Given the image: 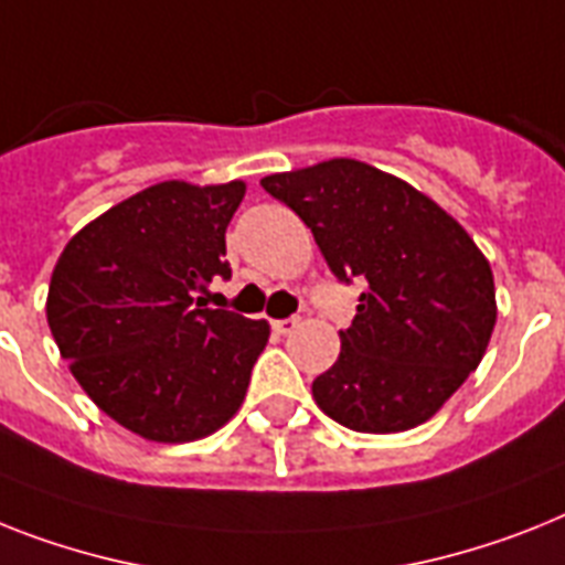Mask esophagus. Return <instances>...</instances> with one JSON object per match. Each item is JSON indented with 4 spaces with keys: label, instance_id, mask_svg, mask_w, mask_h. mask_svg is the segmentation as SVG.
<instances>
[{
    "label": "esophagus",
    "instance_id": "1",
    "mask_svg": "<svg viewBox=\"0 0 565 565\" xmlns=\"http://www.w3.org/2000/svg\"><path fill=\"white\" fill-rule=\"evenodd\" d=\"M274 332L277 334H294L300 329V317H286V320H274Z\"/></svg>",
    "mask_w": 565,
    "mask_h": 565
}]
</instances>
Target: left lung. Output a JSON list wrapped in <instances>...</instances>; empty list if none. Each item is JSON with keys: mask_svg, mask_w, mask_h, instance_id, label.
<instances>
[{"mask_svg": "<svg viewBox=\"0 0 565 565\" xmlns=\"http://www.w3.org/2000/svg\"><path fill=\"white\" fill-rule=\"evenodd\" d=\"M263 188L311 227L340 282L366 279L315 377L317 407L358 433L413 430L479 366L493 323L491 265L447 210L355 158L265 175Z\"/></svg>", "mask_w": 565, "mask_h": 565, "instance_id": "1", "label": "left lung"}]
</instances>
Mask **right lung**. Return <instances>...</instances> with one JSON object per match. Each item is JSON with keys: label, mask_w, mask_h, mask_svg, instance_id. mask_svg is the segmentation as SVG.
Returning a JSON list of instances; mask_svg holds the SVG:
<instances>
[{"label": "right lung", "mask_w": 565, "mask_h": 565, "mask_svg": "<svg viewBox=\"0 0 565 565\" xmlns=\"http://www.w3.org/2000/svg\"><path fill=\"white\" fill-rule=\"evenodd\" d=\"M242 199L245 181H161L92 218L54 265L45 315L60 355L141 439H204L248 393L271 326L202 297L231 277L225 231Z\"/></svg>", "instance_id": "right-lung-1"}]
</instances>
